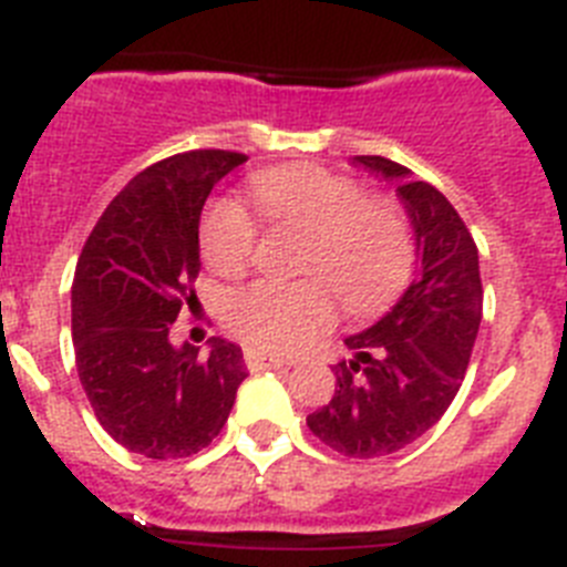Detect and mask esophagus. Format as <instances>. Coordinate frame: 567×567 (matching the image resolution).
Instances as JSON below:
<instances>
[{
  "mask_svg": "<svg viewBox=\"0 0 567 567\" xmlns=\"http://www.w3.org/2000/svg\"><path fill=\"white\" fill-rule=\"evenodd\" d=\"M244 363H247L249 372H260V369H284L287 360L278 358V354L260 352V349H247V352H244Z\"/></svg>",
  "mask_w": 567,
  "mask_h": 567,
  "instance_id": "obj_1",
  "label": "esophagus"
}]
</instances>
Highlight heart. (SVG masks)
I'll return each mask as SVG.
<instances>
[{"label": "heart", "instance_id": "heart-1", "mask_svg": "<svg viewBox=\"0 0 567 567\" xmlns=\"http://www.w3.org/2000/svg\"><path fill=\"white\" fill-rule=\"evenodd\" d=\"M252 198L269 227L303 229L298 272L307 278L255 280L221 303L224 327L264 352H295L332 327L334 298L349 315L392 303L414 264L403 209L332 169L292 164L258 173ZM258 229L238 202H218L202 224L209 269L235 278L252 264Z\"/></svg>", "mask_w": 567, "mask_h": 567}]
</instances>
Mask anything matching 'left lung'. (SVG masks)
I'll list each match as a JSON object with an SVG mask.
<instances>
[{"instance_id":"1","label":"left lung","mask_w":567,"mask_h":567,"mask_svg":"<svg viewBox=\"0 0 567 567\" xmlns=\"http://www.w3.org/2000/svg\"><path fill=\"white\" fill-rule=\"evenodd\" d=\"M354 162L398 182L423 264L392 312L346 338L354 358L332 365V400L307 425L338 454L372 460L423 437L452 405L483 320V280L477 244L437 187L383 155Z\"/></svg>"}]
</instances>
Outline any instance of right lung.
Here are the masks:
<instances>
[{
  "mask_svg": "<svg viewBox=\"0 0 567 567\" xmlns=\"http://www.w3.org/2000/svg\"><path fill=\"white\" fill-rule=\"evenodd\" d=\"M247 162L229 150H189L138 173L90 233L73 278L76 369L96 420L127 452L178 460L207 449L247 378L240 346L209 352L169 343L195 300L198 221L213 187Z\"/></svg>",
  "mask_w": 567,
  "mask_h": 567,
  "instance_id": "right-lung-1",
  "label": "right lung"
}]
</instances>
